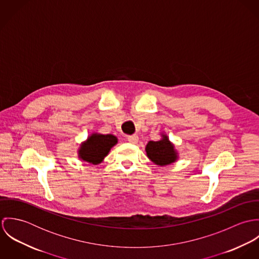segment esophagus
I'll use <instances>...</instances> for the list:
<instances>
[{
    "label": "esophagus",
    "instance_id": "1",
    "mask_svg": "<svg viewBox=\"0 0 259 259\" xmlns=\"http://www.w3.org/2000/svg\"><path fill=\"white\" fill-rule=\"evenodd\" d=\"M127 141H128L131 144H138V142H139V137L136 136V135L128 136V137H127Z\"/></svg>",
    "mask_w": 259,
    "mask_h": 259
}]
</instances>
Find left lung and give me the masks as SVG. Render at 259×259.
Wrapping results in <instances>:
<instances>
[{"mask_svg":"<svg viewBox=\"0 0 259 259\" xmlns=\"http://www.w3.org/2000/svg\"><path fill=\"white\" fill-rule=\"evenodd\" d=\"M148 158L156 165L164 166L176 162L179 158V152L168 137L161 133V139L157 142L149 141L146 147Z\"/></svg>","mask_w":259,"mask_h":259,"instance_id":"left-lung-1","label":"left lung"}]
</instances>
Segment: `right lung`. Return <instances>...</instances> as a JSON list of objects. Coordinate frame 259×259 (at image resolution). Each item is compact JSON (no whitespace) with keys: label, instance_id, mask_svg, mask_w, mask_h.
<instances>
[{"label":"right lung","instance_id":"add662e5","mask_svg":"<svg viewBox=\"0 0 259 259\" xmlns=\"http://www.w3.org/2000/svg\"><path fill=\"white\" fill-rule=\"evenodd\" d=\"M117 144V138L113 135H102L94 133L87 141L80 144L77 150L78 158L92 164L101 163L109 154L111 148Z\"/></svg>","mask_w":259,"mask_h":259}]
</instances>
